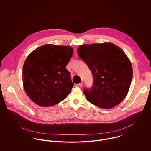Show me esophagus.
Instances as JSON below:
<instances>
[{"label": "esophagus", "instance_id": "34e87169", "mask_svg": "<svg viewBox=\"0 0 151 151\" xmlns=\"http://www.w3.org/2000/svg\"><path fill=\"white\" fill-rule=\"evenodd\" d=\"M83 82H81L80 83H79V86L80 87H82V86H83Z\"/></svg>", "mask_w": 151, "mask_h": 151}]
</instances>
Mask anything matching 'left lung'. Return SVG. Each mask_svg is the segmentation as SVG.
<instances>
[{"label":"left lung","instance_id":"left-lung-1","mask_svg":"<svg viewBox=\"0 0 151 151\" xmlns=\"http://www.w3.org/2000/svg\"><path fill=\"white\" fill-rule=\"evenodd\" d=\"M77 51L93 76L92 88L83 90L87 100L102 109L119 104L127 96L133 78L132 63L125 52L110 42L82 45Z\"/></svg>","mask_w":151,"mask_h":151}]
</instances>
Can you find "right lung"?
<instances>
[{"mask_svg":"<svg viewBox=\"0 0 151 151\" xmlns=\"http://www.w3.org/2000/svg\"><path fill=\"white\" fill-rule=\"evenodd\" d=\"M71 47L45 44L32 51L23 68V83L29 97L42 107L65 99L73 83L66 66L72 57Z\"/></svg>","mask_w":151,"mask_h":151,"instance_id":"obj_1","label":"right lung"}]
</instances>
